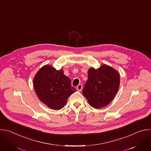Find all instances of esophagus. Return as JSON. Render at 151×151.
<instances>
[{"label": "esophagus", "mask_w": 151, "mask_h": 151, "mask_svg": "<svg viewBox=\"0 0 151 151\" xmlns=\"http://www.w3.org/2000/svg\"><path fill=\"white\" fill-rule=\"evenodd\" d=\"M76 88H77V90H78V91H81L82 90V84H79V85L77 86Z\"/></svg>", "instance_id": "esophagus-1"}]
</instances>
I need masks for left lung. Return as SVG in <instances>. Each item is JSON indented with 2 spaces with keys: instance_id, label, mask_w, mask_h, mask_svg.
I'll list each match as a JSON object with an SVG mask.
<instances>
[{
  "instance_id": "8db88e82",
  "label": "left lung",
  "mask_w": 151,
  "mask_h": 151,
  "mask_svg": "<svg viewBox=\"0 0 151 151\" xmlns=\"http://www.w3.org/2000/svg\"><path fill=\"white\" fill-rule=\"evenodd\" d=\"M88 80L82 90L90 105L99 109L108 104L115 96L120 83L119 73L103 64L99 69L92 68L88 72Z\"/></svg>"
}]
</instances>
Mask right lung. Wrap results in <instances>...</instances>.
Masks as SVG:
<instances>
[{
    "label": "right lung",
    "instance_id": "right-lung-1",
    "mask_svg": "<svg viewBox=\"0 0 151 151\" xmlns=\"http://www.w3.org/2000/svg\"><path fill=\"white\" fill-rule=\"evenodd\" d=\"M33 86L39 100L54 110L63 107L68 97L76 91L63 70H56L50 65L43 66L37 72Z\"/></svg>",
    "mask_w": 151,
    "mask_h": 151
}]
</instances>
